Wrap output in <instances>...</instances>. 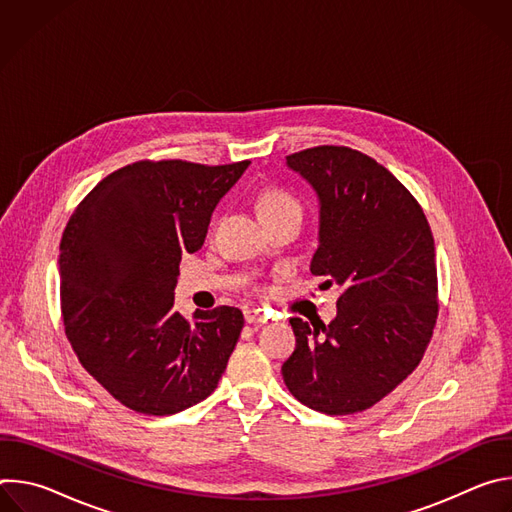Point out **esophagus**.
Masks as SVG:
<instances>
[{"mask_svg": "<svg viewBox=\"0 0 512 512\" xmlns=\"http://www.w3.org/2000/svg\"><path fill=\"white\" fill-rule=\"evenodd\" d=\"M243 314H245L247 324H267V320H269V316L261 308H247Z\"/></svg>", "mask_w": 512, "mask_h": 512, "instance_id": "obj_1", "label": "esophagus"}]
</instances>
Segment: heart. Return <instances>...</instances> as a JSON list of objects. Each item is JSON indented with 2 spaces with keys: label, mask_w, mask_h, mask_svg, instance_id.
<instances>
[{
  "label": "heart",
  "mask_w": 512,
  "mask_h": 512,
  "mask_svg": "<svg viewBox=\"0 0 512 512\" xmlns=\"http://www.w3.org/2000/svg\"><path fill=\"white\" fill-rule=\"evenodd\" d=\"M298 204V200L291 196L289 192L281 190V188H267L261 192L259 196V202H257V208H259V214L265 212V210H275V208H283V206H294Z\"/></svg>",
  "instance_id": "b5f03b06"
}]
</instances>
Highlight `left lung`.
I'll use <instances>...</instances> for the list:
<instances>
[{
    "label": "left lung",
    "mask_w": 512,
    "mask_h": 512,
    "mask_svg": "<svg viewBox=\"0 0 512 512\" xmlns=\"http://www.w3.org/2000/svg\"><path fill=\"white\" fill-rule=\"evenodd\" d=\"M287 166L320 200L310 271L342 294L328 326L289 320L296 350L281 375L310 409L358 413L403 383L431 340L440 310L431 229L413 194L367 154L318 145Z\"/></svg>",
    "instance_id": "8db88e82"
}]
</instances>
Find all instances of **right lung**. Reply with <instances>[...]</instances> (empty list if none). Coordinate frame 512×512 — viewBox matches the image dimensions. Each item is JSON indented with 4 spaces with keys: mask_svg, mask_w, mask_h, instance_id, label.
<instances>
[{
    "mask_svg": "<svg viewBox=\"0 0 512 512\" xmlns=\"http://www.w3.org/2000/svg\"><path fill=\"white\" fill-rule=\"evenodd\" d=\"M251 162H135L103 178L60 241L66 338L87 373L125 407L174 415L221 381L243 330L239 308L174 310L184 253Z\"/></svg>",
    "mask_w": 512,
    "mask_h": 512,
    "instance_id": "obj_1",
    "label": "right lung"
}]
</instances>
